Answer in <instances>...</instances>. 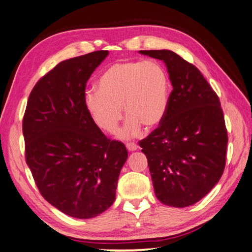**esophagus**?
<instances>
[{"instance_id":"esophagus-1","label":"esophagus","mask_w":252,"mask_h":252,"mask_svg":"<svg viewBox=\"0 0 252 252\" xmlns=\"http://www.w3.org/2000/svg\"><path fill=\"white\" fill-rule=\"evenodd\" d=\"M126 146L127 151H129V152H134V151H136V149H137V144H135L134 142L126 143Z\"/></svg>"}]
</instances>
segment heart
Wrapping results in <instances>:
<instances>
[{"label":"heart","instance_id":"heart-1","mask_svg":"<svg viewBox=\"0 0 252 252\" xmlns=\"http://www.w3.org/2000/svg\"><path fill=\"white\" fill-rule=\"evenodd\" d=\"M169 100V79L156 61H123L111 65L98 81V89L88 90L84 104L101 130L112 133L127 116L122 136L131 137L141 126L153 127L165 115Z\"/></svg>","mask_w":252,"mask_h":252}]
</instances>
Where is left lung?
Returning a JSON list of instances; mask_svg holds the SVG:
<instances>
[{"mask_svg":"<svg viewBox=\"0 0 252 252\" xmlns=\"http://www.w3.org/2000/svg\"><path fill=\"white\" fill-rule=\"evenodd\" d=\"M140 53L165 63L173 90L159 126L138 144L158 200L189 207L215 187L225 168L228 137L220 100L201 72L176 53Z\"/></svg>","mask_w":252,"mask_h":252,"instance_id":"1","label":"left lung"}]
</instances>
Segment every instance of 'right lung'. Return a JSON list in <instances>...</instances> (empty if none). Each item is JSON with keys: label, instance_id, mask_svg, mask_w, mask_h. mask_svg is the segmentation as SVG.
I'll use <instances>...</instances> for the list:
<instances>
[{"label": "right lung", "instance_id": "right-lung-1", "mask_svg": "<svg viewBox=\"0 0 252 252\" xmlns=\"http://www.w3.org/2000/svg\"><path fill=\"white\" fill-rule=\"evenodd\" d=\"M107 56L97 51L58 63L32 89L23 120L26 162L41 195L77 219L114 203L127 159L125 144L110 141L84 104L88 80Z\"/></svg>", "mask_w": 252, "mask_h": 252}]
</instances>
